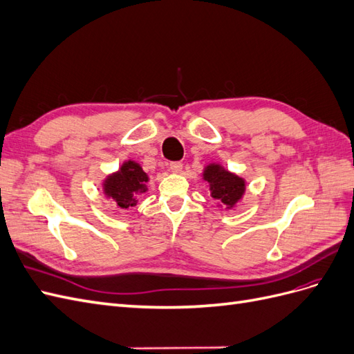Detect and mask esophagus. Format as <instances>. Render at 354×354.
Returning <instances> with one entry per match:
<instances>
[{
    "instance_id": "1",
    "label": "esophagus",
    "mask_w": 354,
    "mask_h": 354,
    "mask_svg": "<svg viewBox=\"0 0 354 354\" xmlns=\"http://www.w3.org/2000/svg\"><path fill=\"white\" fill-rule=\"evenodd\" d=\"M169 169L173 171L174 174H180L181 169H183V164H181V162H171L169 164Z\"/></svg>"
}]
</instances>
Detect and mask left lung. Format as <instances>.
<instances>
[{
	"label": "left lung",
	"mask_w": 354,
	"mask_h": 354,
	"mask_svg": "<svg viewBox=\"0 0 354 354\" xmlns=\"http://www.w3.org/2000/svg\"><path fill=\"white\" fill-rule=\"evenodd\" d=\"M202 177L209 185L211 196L226 207V209L236 207L246 190L245 180L220 164H208L203 168Z\"/></svg>",
	"instance_id": "left-lung-1"
}]
</instances>
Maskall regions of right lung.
I'll return each mask as SVG.
<instances>
[{"mask_svg":"<svg viewBox=\"0 0 354 354\" xmlns=\"http://www.w3.org/2000/svg\"><path fill=\"white\" fill-rule=\"evenodd\" d=\"M147 174L136 160H125L121 168L103 181V194L112 199L118 208L128 209L137 203V195L146 194Z\"/></svg>","mask_w":354,"mask_h":354,"instance_id":"obj_1","label":"right lung"}]
</instances>
